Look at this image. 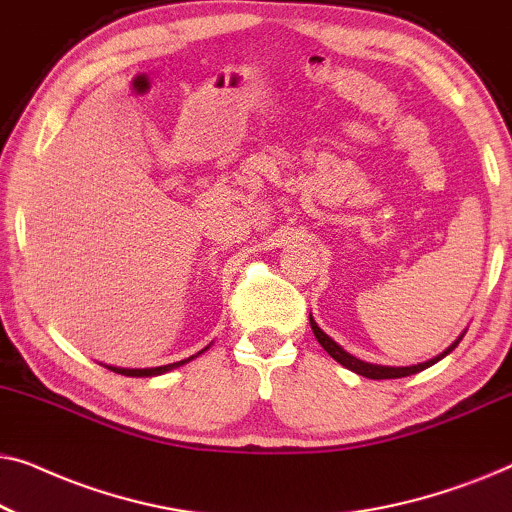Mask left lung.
I'll list each match as a JSON object with an SVG mask.
<instances>
[{
  "instance_id": "obj_1",
  "label": "left lung",
  "mask_w": 512,
  "mask_h": 512,
  "mask_svg": "<svg viewBox=\"0 0 512 512\" xmlns=\"http://www.w3.org/2000/svg\"><path fill=\"white\" fill-rule=\"evenodd\" d=\"M310 326H312L314 338L319 340V345L324 347L326 352L331 354L333 359L340 363V366L349 368V370H352V373H356V375L368 377V380H396V377H408V375H415V373H419V370H426L429 366H433V363H438L440 359H445V356L450 354L452 349L459 345L461 338H464V335H466V331H461L459 338L454 340L452 345L445 349V352H440L438 356H433V359L424 361V363H417V366H380V363H368V361H361V359H356V356H352L349 352H345V349H342V347L338 345V342H335V340L331 338V335H326L324 331H321V328L317 326V321L312 319V314H310Z\"/></svg>"
}]
</instances>
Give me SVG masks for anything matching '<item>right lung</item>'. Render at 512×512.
I'll return each instance as SVG.
<instances>
[{
	"label": "right lung",
	"instance_id": "1",
	"mask_svg": "<svg viewBox=\"0 0 512 512\" xmlns=\"http://www.w3.org/2000/svg\"><path fill=\"white\" fill-rule=\"evenodd\" d=\"M209 347H212V342H209V345H207L205 349H200V352H198V354L188 356V359H184V361H177V363H167V366H156V368H118V366H104V368L114 370V373H118V375H125V377H156V375L170 373V370H174V368H179V366H184V363H188V361L198 359V356H200L202 352H207V349H209Z\"/></svg>",
	"mask_w": 512,
	"mask_h": 512
}]
</instances>
